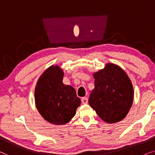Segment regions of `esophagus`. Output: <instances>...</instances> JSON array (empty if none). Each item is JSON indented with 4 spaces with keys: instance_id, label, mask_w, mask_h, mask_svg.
<instances>
[{
    "instance_id": "1",
    "label": "esophagus",
    "mask_w": 155,
    "mask_h": 155,
    "mask_svg": "<svg viewBox=\"0 0 155 155\" xmlns=\"http://www.w3.org/2000/svg\"><path fill=\"white\" fill-rule=\"evenodd\" d=\"M88 98L87 97H84L81 98V102L83 104H88Z\"/></svg>"
}]
</instances>
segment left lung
<instances>
[{
  "label": "left lung",
  "instance_id": "8db88e82",
  "mask_svg": "<svg viewBox=\"0 0 155 155\" xmlns=\"http://www.w3.org/2000/svg\"><path fill=\"white\" fill-rule=\"evenodd\" d=\"M95 88L88 104L107 123L122 120L128 113L133 101L132 82L123 69L112 63L93 74Z\"/></svg>",
  "mask_w": 155,
  "mask_h": 155
}]
</instances>
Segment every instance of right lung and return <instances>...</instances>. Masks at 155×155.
Masks as SVG:
<instances>
[{"mask_svg": "<svg viewBox=\"0 0 155 155\" xmlns=\"http://www.w3.org/2000/svg\"><path fill=\"white\" fill-rule=\"evenodd\" d=\"M63 77L64 72L59 66H51L41 75L35 90L37 109L51 124L67 123L81 104L75 89L63 84Z\"/></svg>", "mask_w": 155, "mask_h": 155, "instance_id": "right-lung-1", "label": "right lung"}]
</instances>
